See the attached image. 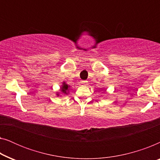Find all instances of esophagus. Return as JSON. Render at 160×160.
<instances>
[{
  "mask_svg": "<svg viewBox=\"0 0 160 160\" xmlns=\"http://www.w3.org/2000/svg\"><path fill=\"white\" fill-rule=\"evenodd\" d=\"M87 82H88L87 81H82V82H81V84H83V85H87Z\"/></svg>",
  "mask_w": 160,
  "mask_h": 160,
  "instance_id": "esophagus-1",
  "label": "esophagus"
}]
</instances>
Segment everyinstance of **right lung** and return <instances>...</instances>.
<instances>
[{"instance_id": "1", "label": "right lung", "mask_w": 160, "mask_h": 160, "mask_svg": "<svg viewBox=\"0 0 160 160\" xmlns=\"http://www.w3.org/2000/svg\"><path fill=\"white\" fill-rule=\"evenodd\" d=\"M68 91V86L67 84H65L64 83V84H63V86L62 87V89H61V92H63V93H65V94H67Z\"/></svg>"}]
</instances>
